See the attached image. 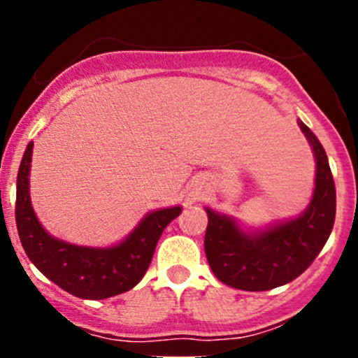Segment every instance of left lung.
Segmentation results:
<instances>
[{
    "instance_id": "left-lung-1",
    "label": "left lung",
    "mask_w": 358,
    "mask_h": 358,
    "mask_svg": "<svg viewBox=\"0 0 358 358\" xmlns=\"http://www.w3.org/2000/svg\"><path fill=\"white\" fill-rule=\"evenodd\" d=\"M315 157V189L308 208L296 218L246 230L234 216L206 208L204 251L216 279L243 291H268L301 275L322 251L336 216V189L319 138L298 119Z\"/></svg>"
}]
</instances>
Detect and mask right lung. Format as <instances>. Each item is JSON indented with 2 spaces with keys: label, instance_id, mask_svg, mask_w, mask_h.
I'll use <instances>...</instances> for the list:
<instances>
[{
  "label": "right lung",
  "instance_id": "right-lung-1",
  "mask_svg": "<svg viewBox=\"0 0 358 358\" xmlns=\"http://www.w3.org/2000/svg\"><path fill=\"white\" fill-rule=\"evenodd\" d=\"M32 147L31 142L20 162L15 202L17 230L29 259L52 282L83 299L110 298L135 287L152 262L162 230L180 215L182 206L147 213L126 239L109 248L78 246L57 239L43 229L31 204Z\"/></svg>",
  "mask_w": 358,
  "mask_h": 358
}]
</instances>
